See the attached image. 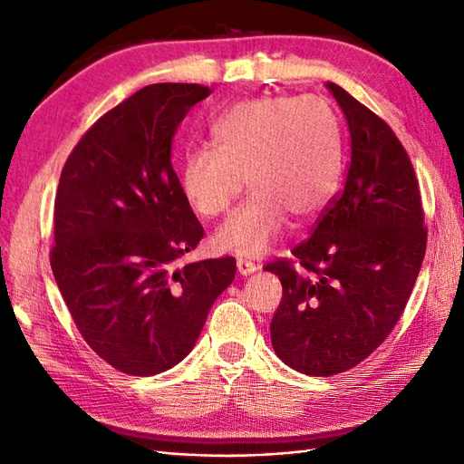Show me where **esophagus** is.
<instances>
[{"label": "esophagus", "instance_id": "34e87169", "mask_svg": "<svg viewBox=\"0 0 464 464\" xmlns=\"http://www.w3.org/2000/svg\"><path fill=\"white\" fill-rule=\"evenodd\" d=\"M236 266H238V274H240V276H250V274H254V272L260 267V266H256L254 262L246 260V258H238V262H236Z\"/></svg>", "mask_w": 464, "mask_h": 464}]
</instances>
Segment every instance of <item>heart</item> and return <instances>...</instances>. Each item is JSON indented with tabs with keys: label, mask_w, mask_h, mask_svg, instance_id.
I'll use <instances>...</instances> for the list:
<instances>
[{
	"label": "heart",
	"mask_w": 464,
	"mask_h": 464,
	"mask_svg": "<svg viewBox=\"0 0 464 464\" xmlns=\"http://www.w3.org/2000/svg\"><path fill=\"white\" fill-rule=\"evenodd\" d=\"M214 147L184 152L179 187L194 214L214 218L250 198L214 234V248L262 256L280 240L287 214L322 212L342 177V137L332 105L319 95L258 97L232 105L212 127Z\"/></svg>",
	"instance_id": "1"
}]
</instances>
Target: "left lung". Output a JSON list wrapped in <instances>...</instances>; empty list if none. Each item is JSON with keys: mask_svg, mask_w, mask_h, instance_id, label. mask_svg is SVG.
Masks as SVG:
<instances>
[{"mask_svg": "<svg viewBox=\"0 0 464 464\" xmlns=\"http://www.w3.org/2000/svg\"><path fill=\"white\" fill-rule=\"evenodd\" d=\"M349 139L343 190L310 238L264 270L282 282L272 317L276 355L305 375L329 377L362 363L399 322L425 258L427 228L409 154L383 119L345 89L325 85Z\"/></svg>", "mask_w": 464, "mask_h": 464, "instance_id": "left-lung-1", "label": "left lung"}]
</instances>
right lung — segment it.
<instances>
[{
	"label": "right lung",
	"mask_w": 464,
	"mask_h": 464,
	"mask_svg": "<svg viewBox=\"0 0 464 464\" xmlns=\"http://www.w3.org/2000/svg\"><path fill=\"white\" fill-rule=\"evenodd\" d=\"M210 92L142 87L85 132L61 170L51 270L79 334L122 373L182 362L236 276L234 258L177 267L204 228L180 192L172 139Z\"/></svg>",
	"instance_id": "add662e5"
}]
</instances>
